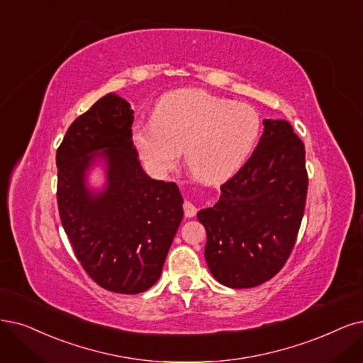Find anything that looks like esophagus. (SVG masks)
<instances>
[{"label":"esophagus","mask_w":363,"mask_h":363,"mask_svg":"<svg viewBox=\"0 0 363 363\" xmlns=\"http://www.w3.org/2000/svg\"><path fill=\"white\" fill-rule=\"evenodd\" d=\"M182 206H184V213H185V217H186V218H191V217H194V216H196L197 208L190 202V200H185Z\"/></svg>","instance_id":"obj_1"}]
</instances>
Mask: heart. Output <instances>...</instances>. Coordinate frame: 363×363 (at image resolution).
<instances>
[{
  "label": "heart",
  "instance_id": "1",
  "mask_svg": "<svg viewBox=\"0 0 363 363\" xmlns=\"http://www.w3.org/2000/svg\"><path fill=\"white\" fill-rule=\"evenodd\" d=\"M262 133V118L250 104L212 96L200 89L167 94L155 107L154 121L134 128V143L154 172L185 164L199 181L229 179L252 152Z\"/></svg>",
  "mask_w": 363,
  "mask_h": 363
}]
</instances>
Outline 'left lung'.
I'll use <instances>...</instances> for the list:
<instances>
[{
	"mask_svg": "<svg viewBox=\"0 0 363 363\" xmlns=\"http://www.w3.org/2000/svg\"><path fill=\"white\" fill-rule=\"evenodd\" d=\"M263 124L257 147L221 185L216 206L197 212L206 229L209 271L232 289L260 286L283 269L306 203L302 140L287 121L264 119Z\"/></svg>",
	"mask_w": 363,
	"mask_h": 363,
	"instance_id": "1",
	"label": "left lung"
}]
</instances>
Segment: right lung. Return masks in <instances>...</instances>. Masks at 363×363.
I'll return each mask as SVG.
<instances>
[{
	"instance_id": "add662e5",
	"label": "right lung",
	"mask_w": 363,
	"mask_h": 363,
	"mask_svg": "<svg viewBox=\"0 0 363 363\" xmlns=\"http://www.w3.org/2000/svg\"><path fill=\"white\" fill-rule=\"evenodd\" d=\"M133 121L130 104L106 94L73 121L57 150V202L74 256L94 283L123 294L157 283L184 216L178 185L143 172ZM100 149L108 186L92 196L83 177Z\"/></svg>"
}]
</instances>
